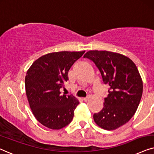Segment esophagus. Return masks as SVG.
Listing matches in <instances>:
<instances>
[{
    "label": "esophagus",
    "mask_w": 154,
    "mask_h": 154,
    "mask_svg": "<svg viewBox=\"0 0 154 154\" xmlns=\"http://www.w3.org/2000/svg\"><path fill=\"white\" fill-rule=\"evenodd\" d=\"M89 98H90V96H87V97H84L83 100L85 101V102H87V101H88L89 100Z\"/></svg>",
    "instance_id": "1"
}]
</instances>
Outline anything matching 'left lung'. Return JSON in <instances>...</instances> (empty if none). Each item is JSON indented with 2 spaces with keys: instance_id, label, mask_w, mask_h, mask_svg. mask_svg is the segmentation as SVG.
Here are the masks:
<instances>
[{
  "instance_id": "1",
  "label": "left lung",
  "mask_w": 154,
  "mask_h": 154,
  "mask_svg": "<svg viewBox=\"0 0 154 154\" xmlns=\"http://www.w3.org/2000/svg\"><path fill=\"white\" fill-rule=\"evenodd\" d=\"M84 57L94 62L109 87L104 107L93 116L95 123L105 130L118 129L131 119L141 101L143 82L137 66L123 54L105 50H90Z\"/></svg>"
}]
</instances>
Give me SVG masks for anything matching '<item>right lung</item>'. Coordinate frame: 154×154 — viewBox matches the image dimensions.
I'll return each mask as SVG.
<instances>
[{"instance_id": "obj_1", "label": "right lung", "mask_w": 154, "mask_h": 154, "mask_svg": "<svg viewBox=\"0 0 154 154\" xmlns=\"http://www.w3.org/2000/svg\"><path fill=\"white\" fill-rule=\"evenodd\" d=\"M85 51L52 52L36 60L27 72L25 91L37 120L51 129H60L72 120L79 104L72 95L61 94L68 72Z\"/></svg>"}]
</instances>
